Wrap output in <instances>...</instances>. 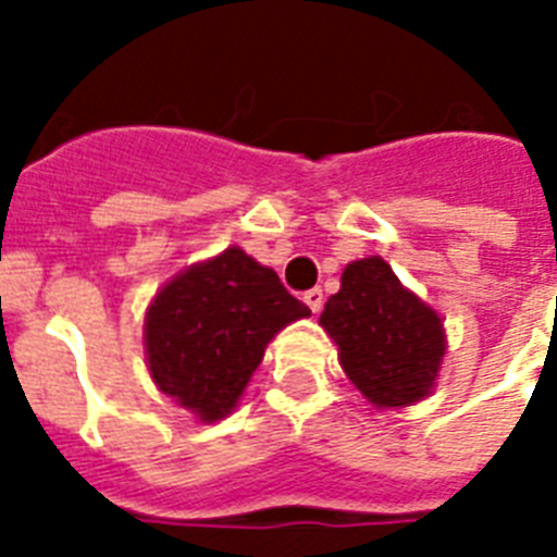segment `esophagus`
I'll return each mask as SVG.
<instances>
[{
    "instance_id": "esophagus-1",
    "label": "esophagus",
    "mask_w": 557,
    "mask_h": 557,
    "mask_svg": "<svg viewBox=\"0 0 557 557\" xmlns=\"http://www.w3.org/2000/svg\"><path fill=\"white\" fill-rule=\"evenodd\" d=\"M304 300H306V306H309V309H312L314 314H318L323 309V292H321V288H309V292H306V295H304Z\"/></svg>"
}]
</instances>
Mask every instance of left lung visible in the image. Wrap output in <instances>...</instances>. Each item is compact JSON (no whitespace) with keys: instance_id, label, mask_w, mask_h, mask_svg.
Returning a JSON list of instances; mask_svg holds the SVG:
<instances>
[{"instance_id":"1","label":"left lung","mask_w":557,"mask_h":557,"mask_svg":"<svg viewBox=\"0 0 557 557\" xmlns=\"http://www.w3.org/2000/svg\"><path fill=\"white\" fill-rule=\"evenodd\" d=\"M321 323L349 381L375 407H405L431 393L445 356L440 314L407 292L381 257L344 269Z\"/></svg>"}]
</instances>
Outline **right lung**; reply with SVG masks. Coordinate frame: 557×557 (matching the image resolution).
<instances>
[{"mask_svg":"<svg viewBox=\"0 0 557 557\" xmlns=\"http://www.w3.org/2000/svg\"><path fill=\"white\" fill-rule=\"evenodd\" d=\"M309 306L239 248L182 271L152 300L144 341L161 393L216 422L234 410L265 344Z\"/></svg>","mask_w":557,"mask_h":557,"instance_id":"right-lung-1","label":"right lung"}]
</instances>
